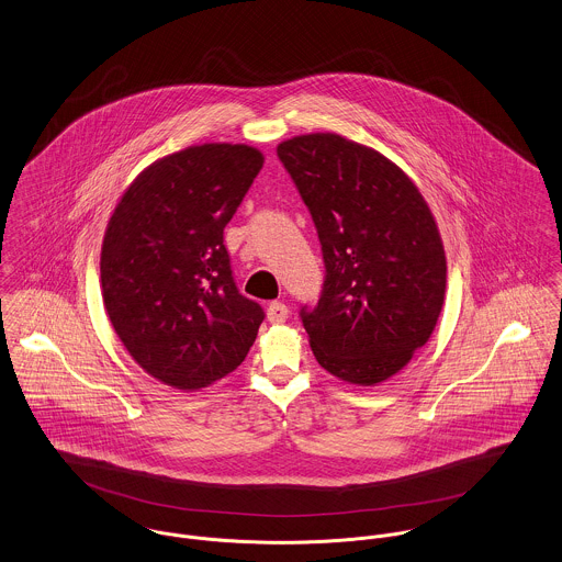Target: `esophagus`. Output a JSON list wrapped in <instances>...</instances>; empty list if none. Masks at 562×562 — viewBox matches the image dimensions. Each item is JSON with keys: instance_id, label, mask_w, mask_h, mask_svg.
Listing matches in <instances>:
<instances>
[{"instance_id": "1", "label": "esophagus", "mask_w": 562, "mask_h": 562, "mask_svg": "<svg viewBox=\"0 0 562 562\" xmlns=\"http://www.w3.org/2000/svg\"><path fill=\"white\" fill-rule=\"evenodd\" d=\"M266 316H268V322H272V324H283V322L290 318V312H288V307L283 303L274 301V303L268 305Z\"/></svg>"}]
</instances>
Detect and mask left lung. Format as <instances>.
<instances>
[{
	"label": "left lung",
	"instance_id": "1",
	"mask_svg": "<svg viewBox=\"0 0 562 562\" xmlns=\"http://www.w3.org/2000/svg\"><path fill=\"white\" fill-rule=\"evenodd\" d=\"M277 156L312 212L326 266L318 305L301 310L314 357L350 385H379L430 339L443 307L435 216L398 164L339 134L294 136Z\"/></svg>",
	"mask_w": 562,
	"mask_h": 562
}]
</instances>
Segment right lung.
Instances as JSON below:
<instances>
[{
    "instance_id": "1",
    "label": "right lung",
    "mask_w": 562,
    "mask_h": 562,
    "mask_svg": "<svg viewBox=\"0 0 562 562\" xmlns=\"http://www.w3.org/2000/svg\"><path fill=\"white\" fill-rule=\"evenodd\" d=\"M263 154L205 143L149 164L123 192L101 244V296L132 359L199 392L246 359L263 310L241 296L223 232Z\"/></svg>"
}]
</instances>
